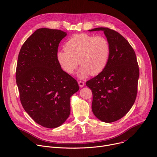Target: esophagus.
Here are the masks:
<instances>
[{
  "label": "esophagus",
  "mask_w": 157,
  "mask_h": 157,
  "mask_svg": "<svg viewBox=\"0 0 157 157\" xmlns=\"http://www.w3.org/2000/svg\"><path fill=\"white\" fill-rule=\"evenodd\" d=\"M78 84H79V87H83L84 86V82H83V81H78Z\"/></svg>",
  "instance_id": "esophagus-1"
}]
</instances>
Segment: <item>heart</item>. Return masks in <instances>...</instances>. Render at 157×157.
Segmentation results:
<instances>
[{
	"mask_svg": "<svg viewBox=\"0 0 157 157\" xmlns=\"http://www.w3.org/2000/svg\"><path fill=\"white\" fill-rule=\"evenodd\" d=\"M110 55V45L106 37L87 34L71 36L64 44V49L57 52L56 58L61 67L72 75L78 66L77 76L83 79L90 74L100 73L106 66Z\"/></svg>",
	"mask_w": 157,
	"mask_h": 157,
	"instance_id": "1",
	"label": "heart"
}]
</instances>
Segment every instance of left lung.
<instances>
[{
	"mask_svg": "<svg viewBox=\"0 0 157 157\" xmlns=\"http://www.w3.org/2000/svg\"><path fill=\"white\" fill-rule=\"evenodd\" d=\"M103 31L110 45L109 61L103 71L86 82L92 90V111L103 122L116 121L130 111L137 94L139 67L135 52L128 40L107 27L89 31Z\"/></svg>",
	"mask_w": 157,
	"mask_h": 157,
	"instance_id": "obj_1",
	"label": "left lung"
}]
</instances>
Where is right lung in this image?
Instances as JSON below:
<instances>
[{
  "mask_svg": "<svg viewBox=\"0 0 157 157\" xmlns=\"http://www.w3.org/2000/svg\"><path fill=\"white\" fill-rule=\"evenodd\" d=\"M66 36L61 30L38 29L25 41L18 56L16 77L21 104L34 121L48 128L66 121L70 98L79 90L56 58L59 42Z\"/></svg>",
  "mask_w": 157,
  "mask_h": 157,
  "instance_id": "right-lung-1",
  "label": "right lung"
}]
</instances>
